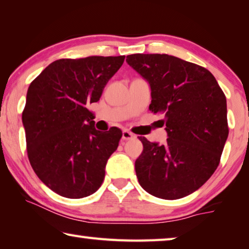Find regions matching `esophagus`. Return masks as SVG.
<instances>
[{"instance_id":"1","label":"esophagus","mask_w":249,"mask_h":249,"mask_svg":"<svg viewBox=\"0 0 249 249\" xmlns=\"http://www.w3.org/2000/svg\"><path fill=\"white\" fill-rule=\"evenodd\" d=\"M135 138H136V136L130 131H128V130H124V131H122V140H124V141L132 140V139H135Z\"/></svg>"}]
</instances>
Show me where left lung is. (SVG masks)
Segmentation results:
<instances>
[{"mask_svg": "<svg viewBox=\"0 0 249 249\" xmlns=\"http://www.w3.org/2000/svg\"><path fill=\"white\" fill-rule=\"evenodd\" d=\"M127 63L150 86L149 110L163 117L167 141L139 137L135 168L152 196L174 200L199 189L219 164L228 138L226 97L207 69L168 54H131Z\"/></svg>", "mask_w": 249, "mask_h": 249, "instance_id": "8db88e82", "label": "left lung"}]
</instances>
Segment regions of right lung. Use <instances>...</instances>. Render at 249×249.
Listing matches in <instances>:
<instances>
[{"label":"right lung","mask_w":249,"mask_h":249,"mask_svg":"<svg viewBox=\"0 0 249 249\" xmlns=\"http://www.w3.org/2000/svg\"><path fill=\"white\" fill-rule=\"evenodd\" d=\"M124 61V55L56 60L29 87L22 113L29 160L40 180L60 196L79 199L102 185L122 132L95 129L89 106L100 100Z\"/></svg>","instance_id":"right-lung-1"}]
</instances>
